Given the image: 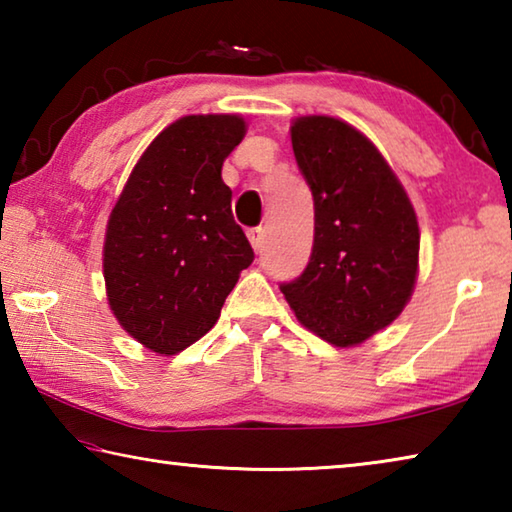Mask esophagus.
<instances>
[{"label": "esophagus", "mask_w": 512, "mask_h": 512, "mask_svg": "<svg viewBox=\"0 0 512 512\" xmlns=\"http://www.w3.org/2000/svg\"><path fill=\"white\" fill-rule=\"evenodd\" d=\"M248 239H250V246L255 248V253L264 248V241H266V230L264 228H250L248 230Z\"/></svg>", "instance_id": "34e87169"}]
</instances>
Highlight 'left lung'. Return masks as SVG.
Wrapping results in <instances>:
<instances>
[{"instance_id":"left-lung-1","label":"left lung","mask_w":512,"mask_h":512,"mask_svg":"<svg viewBox=\"0 0 512 512\" xmlns=\"http://www.w3.org/2000/svg\"><path fill=\"white\" fill-rule=\"evenodd\" d=\"M291 144L314 196V248L305 273L280 289L302 327L354 348L411 300L418 216L391 164L348 121L293 119Z\"/></svg>"}]
</instances>
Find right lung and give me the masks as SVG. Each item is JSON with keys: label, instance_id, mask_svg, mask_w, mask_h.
<instances>
[{"label": "right lung", "instance_id": "obj_1", "mask_svg": "<svg viewBox=\"0 0 512 512\" xmlns=\"http://www.w3.org/2000/svg\"><path fill=\"white\" fill-rule=\"evenodd\" d=\"M241 115H187L146 146L103 241L110 311L137 343L178 354L216 325L253 262L221 167L244 140Z\"/></svg>", "mask_w": 512, "mask_h": 512}]
</instances>
